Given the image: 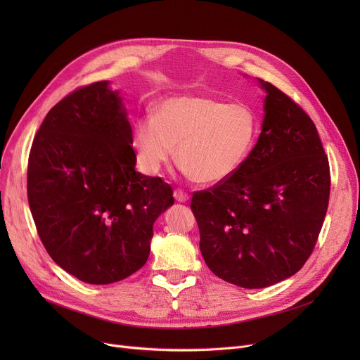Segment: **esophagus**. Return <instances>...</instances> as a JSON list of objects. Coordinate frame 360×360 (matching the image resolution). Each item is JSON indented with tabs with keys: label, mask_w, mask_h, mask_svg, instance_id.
<instances>
[{
	"label": "esophagus",
	"mask_w": 360,
	"mask_h": 360,
	"mask_svg": "<svg viewBox=\"0 0 360 360\" xmlns=\"http://www.w3.org/2000/svg\"><path fill=\"white\" fill-rule=\"evenodd\" d=\"M174 197L179 202H185V201H188V198H190V195H188L185 191L179 190V188H176V190L174 191Z\"/></svg>",
	"instance_id": "esophagus-1"
}]
</instances>
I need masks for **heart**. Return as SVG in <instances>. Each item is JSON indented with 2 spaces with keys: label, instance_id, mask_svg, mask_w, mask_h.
<instances>
[{
  "label": "heart",
  "instance_id": "obj_1",
  "mask_svg": "<svg viewBox=\"0 0 360 360\" xmlns=\"http://www.w3.org/2000/svg\"><path fill=\"white\" fill-rule=\"evenodd\" d=\"M259 118L245 103L207 96H176L162 102L155 117L140 118L132 146L146 174L155 175L175 158L182 172L200 184L233 176L255 146Z\"/></svg>",
  "mask_w": 360,
  "mask_h": 360
}]
</instances>
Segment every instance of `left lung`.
I'll return each mask as SVG.
<instances>
[{
  "label": "left lung",
  "instance_id": "8db88e82",
  "mask_svg": "<svg viewBox=\"0 0 360 360\" xmlns=\"http://www.w3.org/2000/svg\"><path fill=\"white\" fill-rule=\"evenodd\" d=\"M267 90L257 144L238 172L195 191L200 250L224 281L261 289L297 273L311 257L330 198V165L315 124L286 93Z\"/></svg>",
  "mask_w": 360,
  "mask_h": 360
}]
</instances>
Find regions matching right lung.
Here are the masks:
<instances>
[{
    "instance_id": "add662e5",
    "label": "right lung",
    "mask_w": 360,
    "mask_h": 360,
    "mask_svg": "<svg viewBox=\"0 0 360 360\" xmlns=\"http://www.w3.org/2000/svg\"><path fill=\"white\" fill-rule=\"evenodd\" d=\"M132 129L108 82L75 89L32 143L27 200L45 250L67 273L109 285L140 270L172 186L136 170Z\"/></svg>"
}]
</instances>
